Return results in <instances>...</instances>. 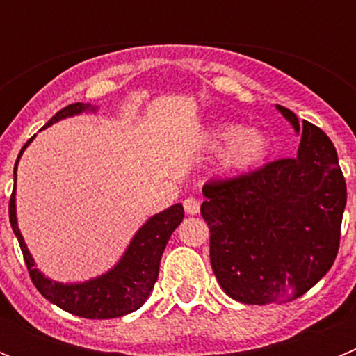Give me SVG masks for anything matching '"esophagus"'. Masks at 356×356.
<instances>
[{"label": "esophagus", "instance_id": "1", "mask_svg": "<svg viewBox=\"0 0 356 356\" xmlns=\"http://www.w3.org/2000/svg\"><path fill=\"white\" fill-rule=\"evenodd\" d=\"M184 209L187 216H196L200 212V201L196 197H187V200H184Z\"/></svg>", "mask_w": 356, "mask_h": 356}]
</instances>
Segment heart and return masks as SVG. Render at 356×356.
I'll list each match as a JSON object with an SVG mask.
<instances>
[{
    "label": "heart",
    "mask_w": 356,
    "mask_h": 356,
    "mask_svg": "<svg viewBox=\"0 0 356 356\" xmlns=\"http://www.w3.org/2000/svg\"><path fill=\"white\" fill-rule=\"evenodd\" d=\"M213 146H222L219 168L226 172H246L267 156L269 140L257 128H242L235 122H221L210 134Z\"/></svg>",
    "instance_id": "1"
}]
</instances>
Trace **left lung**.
Segmentation results:
<instances>
[{"instance_id": "obj_1", "label": "left lung", "mask_w": 356, "mask_h": 356, "mask_svg": "<svg viewBox=\"0 0 356 356\" xmlns=\"http://www.w3.org/2000/svg\"><path fill=\"white\" fill-rule=\"evenodd\" d=\"M296 134L298 155L203 187L210 264L222 291L246 305L303 296L335 262L346 207L337 151L325 131L276 105Z\"/></svg>"}]
</instances>
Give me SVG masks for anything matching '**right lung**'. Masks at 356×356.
<instances>
[{"label": "right lung", "mask_w": 356, "mask_h": 356, "mask_svg": "<svg viewBox=\"0 0 356 356\" xmlns=\"http://www.w3.org/2000/svg\"><path fill=\"white\" fill-rule=\"evenodd\" d=\"M94 110L96 106L89 105V103H72V105L58 110L46 127H51L53 122L60 121V119L78 115L81 112H94ZM33 137L24 144L15 160L14 181L17 178L15 171H17L19 159L28 144L33 140ZM8 213H10L12 229L17 237L28 273H30V278L37 291L65 312L85 317V319H114V317L127 316L143 307L159 278L160 259L168 246L169 237L184 221L181 203H176L163 212L155 213L137 229V234L128 244L121 260L110 271L97 278L81 282V284H60V282L46 278L37 269L35 260L24 244V238L17 226V216H15V185L12 191L10 203H8Z\"/></svg>", "instance_id": "obj_1"}]
</instances>
